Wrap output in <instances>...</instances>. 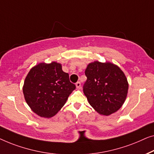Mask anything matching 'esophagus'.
Wrapping results in <instances>:
<instances>
[{"mask_svg":"<svg viewBox=\"0 0 154 154\" xmlns=\"http://www.w3.org/2000/svg\"><path fill=\"white\" fill-rule=\"evenodd\" d=\"M76 87L78 89H79V88H81V83H80L79 82H77L76 83Z\"/></svg>","mask_w":154,"mask_h":154,"instance_id":"34e87169","label":"esophagus"}]
</instances>
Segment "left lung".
<instances>
[{"label": "left lung", "mask_w": 154, "mask_h": 154, "mask_svg": "<svg viewBox=\"0 0 154 154\" xmlns=\"http://www.w3.org/2000/svg\"><path fill=\"white\" fill-rule=\"evenodd\" d=\"M85 75L84 94L96 111L107 116L121 108L126 98L128 84L118 66L95 61L88 65Z\"/></svg>", "instance_id": "8db88e82"}]
</instances>
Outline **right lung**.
I'll return each mask as SVG.
<instances>
[{
	"mask_svg": "<svg viewBox=\"0 0 154 154\" xmlns=\"http://www.w3.org/2000/svg\"><path fill=\"white\" fill-rule=\"evenodd\" d=\"M76 88L56 62L37 65L26 77L23 92L26 101L35 113L42 117L54 116Z\"/></svg>",
	"mask_w": 154,
	"mask_h": 154,
	"instance_id": "right-lung-1",
	"label": "right lung"
}]
</instances>
